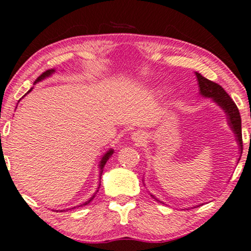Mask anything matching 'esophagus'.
Here are the masks:
<instances>
[{"label":"esophagus","mask_w":251,"mask_h":251,"mask_svg":"<svg viewBox=\"0 0 251 251\" xmlns=\"http://www.w3.org/2000/svg\"><path fill=\"white\" fill-rule=\"evenodd\" d=\"M131 138L134 141H136V143L143 144L144 141L146 140V134H145L144 132H141V131H136V132L132 133Z\"/></svg>","instance_id":"1"}]
</instances>
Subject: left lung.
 <instances>
[{"label":"left lung","instance_id":"obj_1","mask_svg":"<svg viewBox=\"0 0 251 251\" xmlns=\"http://www.w3.org/2000/svg\"><path fill=\"white\" fill-rule=\"evenodd\" d=\"M196 77H197L199 92H201V95L204 97H209V99H212L221 108H222L225 113H226L228 126H230L232 131L234 132V136L237 137V141L239 144V147H240V152L242 154L241 117L240 113H239L237 105H235L234 101L232 100L230 96H228V94L225 92L219 83L208 80V79L202 77L201 74H198V72H196ZM152 197H154V196H152Z\"/></svg>","mask_w":251,"mask_h":251}]
</instances>
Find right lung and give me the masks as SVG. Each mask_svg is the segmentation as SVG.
Wrapping results in <instances>:
<instances>
[{
  "label": "right lung",
  "instance_id": "right-lung-1",
  "mask_svg": "<svg viewBox=\"0 0 251 251\" xmlns=\"http://www.w3.org/2000/svg\"><path fill=\"white\" fill-rule=\"evenodd\" d=\"M54 71H55V70H54V69H50V70H46V71L44 72V74H42L41 75H39V77H38L37 79H36V81H35V83H36V82H38V81H42V80H43V79H45V78H47V77H50V75H52ZM31 89H32V88H31ZM31 89H30V90H29V92H31ZM29 92H28V93H29ZM28 93H27V94H28ZM113 151H114L113 150H110V151H106V152H105V154H104V156H103V157H101V159H100V177L101 176V173H103V169H104V165H105V164H106L107 159L111 157V156H112V154H113ZM100 186H99V188H97V189H100ZM97 191H99V190H97ZM97 191H96V192H97ZM94 197H95V195H94V196H93V197L89 199V201H87L86 202H83V204H82V205H83V206H85V205H87V204H89V202H90V201H93V199H94ZM82 205H81V206H82Z\"/></svg>",
  "mask_w": 251,
  "mask_h": 251
}]
</instances>
